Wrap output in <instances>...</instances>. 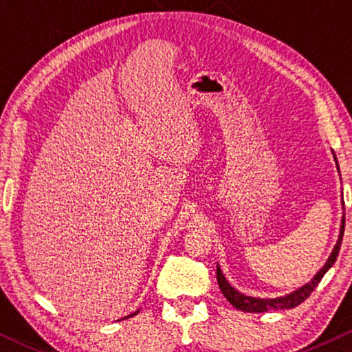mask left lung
<instances>
[{"label":"left lung","instance_id":"8db88e82","mask_svg":"<svg viewBox=\"0 0 352 352\" xmlns=\"http://www.w3.org/2000/svg\"><path fill=\"white\" fill-rule=\"evenodd\" d=\"M336 160V157H335ZM336 166H338V162H336ZM344 205V201H343ZM343 234H344V216L343 221H341V232L338 237V242H336L333 252H331L329 261L325 263V266L320 269L319 272L316 274L314 278L309 283H306L305 287H301L300 290L290 293V295L282 296V298H272V300H263V298H253V296H245L242 293H239L237 290H234L232 287L229 285V282L226 280V277L221 272L219 266L216 267V278H218V285L223 292V295L226 296L230 305H232L235 309H240L243 312H267V311H278V309H292L298 305H301L306 298H309V295L314 292V288L319 285V282L322 280V277L325 276V272L333 266V263L336 261L340 253V247H341V240H343Z\"/></svg>","mask_w":352,"mask_h":352}]
</instances>
